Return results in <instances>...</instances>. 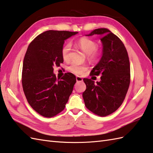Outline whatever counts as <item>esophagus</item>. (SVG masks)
Listing matches in <instances>:
<instances>
[{
    "instance_id": "obj_1",
    "label": "esophagus",
    "mask_w": 153,
    "mask_h": 153,
    "mask_svg": "<svg viewBox=\"0 0 153 153\" xmlns=\"http://www.w3.org/2000/svg\"><path fill=\"white\" fill-rule=\"evenodd\" d=\"M76 81H83V79L82 77H79V76H76Z\"/></svg>"
}]
</instances>
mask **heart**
Here are the masks:
<instances>
[{
  "instance_id": "obj_1",
  "label": "heart",
  "mask_w": 153,
  "mask_h": 153,
  "mask_svg": "<svg viewBox=\"0 0 153 153\" xmlns=\"http://www.w3.org/2000/svg\"><path fill=\"white\" fill-rule=\"evenodd\" d=\"M77 44L83 52L86 53L87 58L91 61H96L100 56V53L97 49V44L94 41L88 38H81L77 40ZM71 45L66 44L63 46L61 51V55L63 60H68L70 59V51ZM87 67L85 65H79L77 64H73L70 67V70L73 73L81 75L85 70Z\"/></svg>"
}]
</instances>
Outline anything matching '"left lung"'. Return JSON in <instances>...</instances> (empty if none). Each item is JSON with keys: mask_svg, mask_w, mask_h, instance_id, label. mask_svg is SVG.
<instances>
[{"mask_svg": "<svg viewBox=\"0 0 153 153\" xmlns=\"http://www.w3.org/2000/svg\"><path fill=\"white\" fill-rule=\"evenodd\" d=\"M100 35L102 54L91 71L100 75V81L84 78L86 90L83 93L85 106L91 111L104 117L115 111L125 100L130 81V66L125 45L108 28H97L86 36Z\"/></svg>", "mask_w": 153, "mask_h": 153, "instance_id": "1", "label": "left lung"}]
</instances>
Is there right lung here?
<instances>
[{"label": "right lung", "mask_w": 153, "mask_h": 153, "mask_svg": "<svg viewBox=\"0 0 153 153\" xmlns=\"http://www.w3.org/2000/svg\"><path fill=\"white\" fill-rule=\"evenodd\" d=\"M78 32L48 30L39 34L28 47L25 55L22 85L28 104L39 114L52 117L65 109L76 76L66 73L57 80L53 67L63 62L61 51L65 41Z\"/></svg>", "instance_id": "obj_1"}]
</instances>
